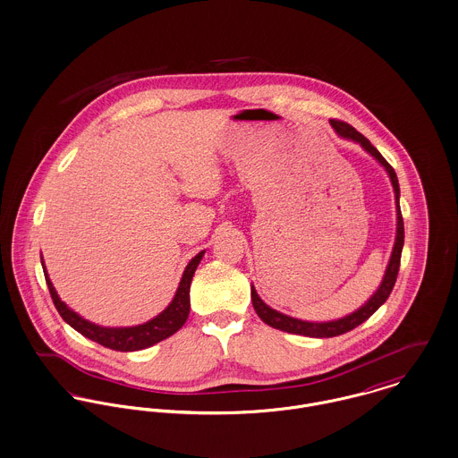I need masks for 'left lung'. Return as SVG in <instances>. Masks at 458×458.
<instances>
[{
    "label": "left lung",
    "mask_w": 458,
    "mask_h": 458,
    "mask_svg": "<svg viewBox=\"0 0 458 458\" xmlns=\"http://www.w3.org/2000/svg\"><path fill=\"white\" fill-rule=\"evenodd\" d=\"M332 126L335 128V131L344 137V139H352L358 142L365 151L372 154L388 172L390 179H392V184H394V190H395V202H397V239H395V246H394V253L390 258V263H388V268H386V274L383 277V283L379 286V290L370 297V301L363 307H360L358 310H355L353 314L343 318V319H335V321H327V323H309V321H302V319H295V318H290L286 314H281L274 309H270L268 305L265 304L256 290L251 288V301H253L254 310L256 314L259 316V319L263 323H267L268 327L272 328H277V330H283V332H288V334H297V335H305V337H318V339H325V337H335V335H343L350 330L356 328L358 325H361L365 319H369L381 305L386 302V299L390 297L394 286H395V281H397V274H399V268H401V254H403V246H404V219H403V212H401V205H399V195H401V190H399V181H397V174L394 170V166L381 156V153L360 133L356 131L355 128L344 121H339V119H332L330 121Z\"/></svg>",
    "instance_id": "left-lung-1"
}]
</instances>
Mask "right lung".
<instances>
[{"label":"right lung","instance_id":"right-lung-1","mask_svg":"<svg viewBox=\"0 0 458 458\" xmlns=\"http://www.w3.org/2000/svg\"><path fill=\"white\" fill-rule=\"evenodd\" d=\"M202 256H204V251L197 254L188 263L172 304L168 305L159 316H156L151 321H148L144 325H139V327H130V328H105V327H98L95 323L86 321L84 318H81L77 312H73L72 309L66 307V304H63L59 301L57 293L52 286L51 279L47 277V270H44V274H46L47 288L51 292L52 302L55 305L57 312L61 314V318L72 328H75L84 337L102 344L108 350L137 352V350H146L156 343L174 335L186 323L188 314H190V286H191L193 274H195ZM42 265H44V261H42Z\"/></svg>","mask_w":458,"mask_h":458}]
</instances>
